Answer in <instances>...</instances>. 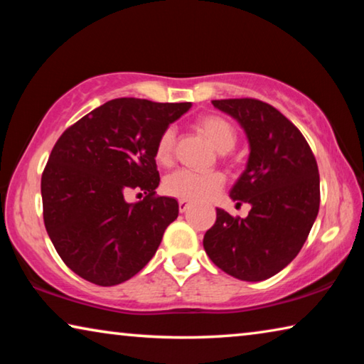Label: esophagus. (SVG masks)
Returning <instances> with one entry per match:
<instances>
[{
    "label": "esophagus",
    "mask_w": 364,
    "mask_h": 364,
    "mask_svg": "<svg viewBox=\"0 0 364 364\" xmlns=\"http://www.w3.org/2000/svg\"><path fill=\"white\" fill-rule=\"evenodd\" d=\"M178 207H180V212L181 213H184V212H186L188 210V208L191 207V204H189V202L188 200H178Z\"/></svg>",
    "instance_id": "obj_1"
}]
</instances>
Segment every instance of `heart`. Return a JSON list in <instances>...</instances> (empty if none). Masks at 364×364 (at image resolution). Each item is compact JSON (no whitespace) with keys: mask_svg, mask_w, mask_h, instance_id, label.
<instances>
[{"mask_svg":"<svg viewBox=\"0 0 364 364\" xmlns=\"http://www.w3.org/2000/svg\"><path fill=\"white\" fill-rule=\"evenodd\" d=\"M196 128L218 152L231 151L237 141V132L232 123L218 114H205L196 120ZM173 130H165L156 144V160L160 165H170L173 160ZM225 176L218 171L212 173H194L188 170H178L164 181V191L176 199L202 202L213 197L223 188Z\"/></svg>","mask_w":364,"mask_h":364,"instance_id":"b5f03b06","label":"heart"}]
</instances>
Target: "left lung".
Segmentation results:
<instances>
[{
	"label": "left lung",
	"instance_id": "left-lung-1",
	"mask_svg": "<svg viewBox=\"0 0 364 364\" xmlns=\"http://www.w3.org/2000/svg\"><path fill=\"white\" fill-rule=\"evenodd\" d=\"M212 104L231 115L249 139L247 167L230 197L250 204L245 218L217 208L204 249L225 273L241 281L268 279L304 247L319 210L318 164L304 134L278 109L242 97Z\"/></svg>",
	"mask_w": 364,
	"mask_h": 364
}]
</instances>
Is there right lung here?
<instances>
[{
  "instance_id": "add662e5",
  "label": "right lung",
  "mask_w": 364,
  "mask_h": 364,
  "mask_svg": "<svg viewBox=\"0 0 364 364\" xmlns=\"http://www.w3.org/2000/svg\"><path fill=\"white\" fill-rule=\"evenodd\" d=\"M191 102L107 101L60 134L41 176L43 218L59 257L80 278L115 286L139 273L178 217L159 197L156 144ZM145 199L128 205L127 190Z\"/></svg>"
}]
</instances>
